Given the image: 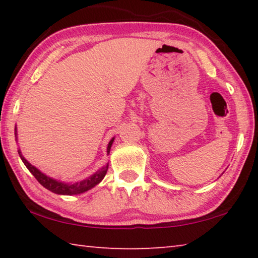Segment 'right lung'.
I'll list each match as a JSON object with an SVG mask.
<instances>
[{"mask_svg":"<svg viewBox=\"0 0 258 258\" xmlns=\"http://www.w3.org/2000/svg\"><path fill=\"white\" fill-rule=\"evenodd\" d=\"M16 137H17V131H16ZM113 142V139L110 140V142H109L108 148H107V152L109 154L110 152V148L111 145ZM19 152V156L21 160H23V163L26 165V167L29 169V172L33 174L35 176V178L41 183V184L45 187V189L50 190L52 192H54L56 195H67V196H71V195H78V194H82V192H85L87 190L92 189L93 186H95L102 181V178L106 175V173L108 171V165L106 167L101 168V171H99L92 175L89 178H86V180L82 181L80 183H74V184H66V183H62V182H59V181H55L53 178H51L49 176H46L45 174H43L42 172L38 171L36 167H34L32 164H29L27 160H26L23 155H21L20 150H18Z\"/></svg>","mask_w":258,"mask_h":258,"instance_id":"add662e5","label":"right lung"}]
</instances>
